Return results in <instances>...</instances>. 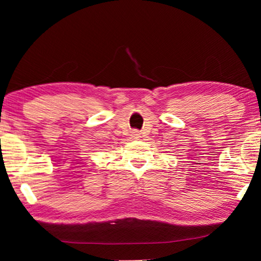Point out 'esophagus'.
I'll use <instances>...</instances> for the list:
<instances>
[{"instance_id":"esophagus-1","label":"esophagus","mask_w":261,"mask_h":261,"mask_svg":"<svg viewBox=\"0 0 261 261\" xmlns=\"http://www.w3.org/2000/svg\"><path fill=\"white\" fill-rule=\"evenodd\" d=\"M133 138H134V139L140 138V137H139V133H138V132H134V133H133Z\"/></svg>"}]
</instances>
